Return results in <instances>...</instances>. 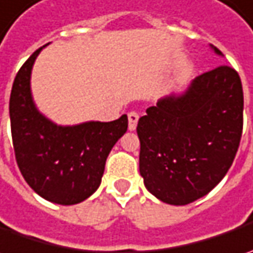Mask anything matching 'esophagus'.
<instances>
[{
    "label": "esophagus",
    "instance_id": "esophagus-1",
    "mask_svg": "<svg viewBox=\"0 0 253 253\" xmlns=\"http://www.w3.org/2000/svg\"><path fill=\"white\" fill-rule=\"evenodd\" d=\"M138 120H139L138 112H135V111L128 112V128H129V131H135L136 124H138Z\"/></svg>",
    "mask_w": 253,
    "mask_h": 253
}]
</instances>
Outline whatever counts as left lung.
<instances>
[{"label": "left lung", "instance_id": "obj_1", "mask_svg": "<svg viewBox=\"0 0 253 253\" xmlns=\"http://www.w3.org/2000/svg\"><path fill=\"white\" fill-rule=\"evenodd\" d=\"M210 47L222 56L215 46ZM242 114V84L229 66L201 74L183 92H171L149 107L136 126L145 187L171 206L209 194L237 155Z\"/></svg>", "mask_w": 253, "mask_h": 253}]
</instances>
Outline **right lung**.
<instances>
[{
    "label": "right lung",
    "instance_id": "1",
    "mask_svg": "<svg viewBox=\"0 0 253 253\" xmlns=\"http://www.w3.org/2000/svg\"><path fill=\"white\" fill-rule=\"evenodd\" d=\"M44 46L25 62L12 84V143L18 168L31 189L50 203L72 206L88 199L101 184L105 161L126 132L128 117L66 126L46 118L31 91L32 67Z\"/></svg>",
    "mask_w": 253,
    "mask_h": 253
}]
</instances>
